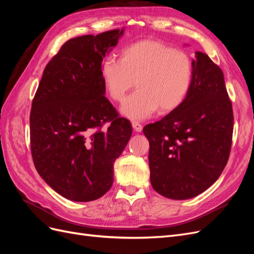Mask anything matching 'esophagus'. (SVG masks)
Returning <instances> with one entry per match:
<instances>
[{"label":"esophagus","mask_w":254,"mask_h":254,"mask_svg":"<svg viewBox=\"0 0 254 254\" xmlns=\"http://www.w3.org/2000/svg\"><path fill=\"white\" fill-rule=\"evenodd\" d=\"M131 125H132V128L135 130L136 132H141L142 131V129H143V126L140 124V123H137V122H132L131 123Z\"/></svg>","instance_id":"1"}]
</instances>
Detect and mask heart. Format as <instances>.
I'll return each mask as SVG.
<instances>
[{"mask_svg":"<svg viewBox=\"0 0 254 254\" xmlns=\"http://www.w3.org/2000/svg\"><path fill=\"white\" fill-rule=\"evenodd\" d=\"M104 87L114 102L122 103L134 86L137 91L123 104L130 120L170 113L186 101L193 78V63L187 52L160 40L145 39L123 49L120 60L107 58L101 66Z\"/></svg>","mask_w":254,"mask_h":254,"instance_id":"heart-1","label":"heart"}]
</instances>
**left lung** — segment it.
Masks as SVG:
<instances>
[{
  "label": "left lung",
  "mask_w": 254,
  "mask_h": 254,
  "mask_svg": "<svg viewBox=\"0 0 254 254\" xmlns=\"http://www.w3.org/2000/svg\"><path fill=\"white\" fill-rule=\"evenodd\" d=\"M186 101L161 121L146 125L150 182L157 193L183 200L201 194L227 165L232 145L233 110L224 73L196 52Z\"/></svg>",
  "instance_id": "obj_1"
}]
</instances>
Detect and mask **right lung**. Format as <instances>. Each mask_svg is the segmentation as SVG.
<instances>
[{"label": "right lung", "mask_w": 254, "mask_h": 254, "mask_svg": "<svg viewBox=\"0 0 254 254\" xmlns=\"http://www.w3.org/2000/svg\"><path fill=\"white\" fill-rule=\"evenodd\" d=\"M124 29L67 40L45 66L30 110L36 170L72 201L101 198L113 183V163L131 136L105 96L102 63ZM109 123V128L103 125Z\"/></svg>", "instance_id": "right-lung-1"}]
</instances>
